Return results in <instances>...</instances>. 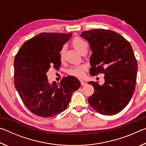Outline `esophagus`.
Here are the masks:
<instances>
[{"instance_id": "obj_1", "label": "esophagus", "mask_w": 146, "mask_h": 146, "mask_svg": "<svg viewBox=\"0 0 146 146\" xmlns=\"http://www.w3.org/2000/svg\"><path fill=\"white\" fill-rule=\"evenodd\" d=\"M80 83H81V85L82 86H86V84H86L84 81H83V80H81L80 81Z\"/></svg>"}]
</instances>
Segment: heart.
I'll use <instances>...</instances> for the list:
<instances>
[{
    "mask_svg": "<svg viewBox=\"0 0 146 146\" xmlns=\"http://www.w3.org/2000/svg\"><path fill=\"white\" fill-rule=\"evenodd\" d=\"M72 45L76 50H78L79 52L81 53L84 48L87 46V44L85 41H84L82 39L78 37H75L73 39ZM64 48L62 49L60 51V58L62 59L64 57ZM86 68L84 66H73L70 68L68 71V74L74 76H81L83 75L84 71H85Z\"/></svg>",
    "mask_w": 146,
    "mask_h": 146,
    "instance_id": "heart-1",
    "label": "heart"
}]
</instances>
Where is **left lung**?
I'll use <instances>...</instances> for the list:
<instances>
[{"label": "left lung", "mask_w": 146, "mask_h": 146, "mask_svg": "<svg viewBox=\"0 0 146 146\" xmlns=\"http://www.w3.org/2000/svg\"><path fill=\"white\" fill-rule=\"evenodd\" d=\"M80 36L90 43L91 75L104 73V83L89 82L95 91L88 102L96 111L113 115L121 111L135 90L138 65L132 47L126 39L110 29L82 31Z\"/></svg>", "instance_id": "1"}]
</instances>
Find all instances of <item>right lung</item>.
I'll list each match as a JSON object with an SVG mask.
<instances>
[{"mask_svg": "<svg viewBox=\"0 0 146 146\" xmlns=\"http://www.w3.org/2000/svg\"><path fill=\"white\" fill-rule=\"evenodd\" d=\"M71 36V33H39L26 41L15 57V86L26 107L39 117H51L64 111L80 86L75 76L50 84L46 75L51 67L60 68L59 53Z\"/></svg>", "mask_w": 146, "mask_h": 146, "instance_id": "right-lung-1", "label": "right lung"}]
</instances>
